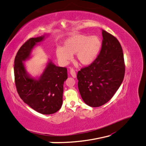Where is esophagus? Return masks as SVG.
Wrapping results in <instances>:
<instances>
[{
  "instance_id": "1",
  "label": "esophagus",
  "mask_w": 146,
  "mask_h": 146,
  "mask_svg": "<svg viewBox=\"0 0 146 146\" xmlns=\"http://www.w3.org/2000/svg\"><path fill=\"white\" fill-rule=\"evenodd\" d=\"M70 74H71V75L72 76V77L73 78H75L76 77V72H75V71H74L73 68H71L70 69Z\"/></svg>"
}]
</instances>
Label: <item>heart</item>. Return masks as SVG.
I'll use <instances>...</instances> for the list:
<instances>
[{
	"label": "heart",
	"instance_id": "heart-1",
	"mask_svg": "<svg viewBox=\"0 0 146 146\" xmlns=\"http://www.w3.org/2000/svg\"><path fill=\"white\" fill-rule=\"evenodd\" d=\"M101 41L97 36L74 35L68 37L64 47H58L56 55L58 61L63 65L68 64L76 54V59L81 65L88 66L94 62L101 49Z\"/></svg>",
	"mask_w": 146,
	"mask_h": 146
}]
</instances>
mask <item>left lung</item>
Wrapping results in <instances>:
<instances>
[{"label": "left lung", "mask_w": 146, "mask_h": 146, "mask_svg": "<svg viewBox=\"0 0 146 146\" xmlns=\"http://www.w3.org/2000/svg\"><path fill=\"white\" fill-rule=\"evenodd\" d=\"M102 48L91 64L78 72V87L83 101L92 107H100L111 99L125 76L123 50L118 39L105 30Z\"/></svg>", "instance_id": "obj_1"}]
</instances>
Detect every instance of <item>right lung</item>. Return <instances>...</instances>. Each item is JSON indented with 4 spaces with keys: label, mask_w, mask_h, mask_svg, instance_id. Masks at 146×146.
I'll return each mask as SVG.
<instances>
[{
    "label": "right lung",
    "mask_w": 146,
    "mask_h": 146,
    "mask_svg": "<svg viewBox=\"0 0 146 146\" xmlns=\"http://www.w3.org/2000/svg\"><path fill=\"white\" fill-rule=\"evenodd\" d=\"M47 35L28 40L16 55L14 62L15 81L17 92L23 102L44 115L53 114L62 106L63 83L68 78L67 69L56 66L48 60L42 74L33 77L26 68L25 62Z\"/></svg>",
    "instance_id": "1"
}]
</instances>
